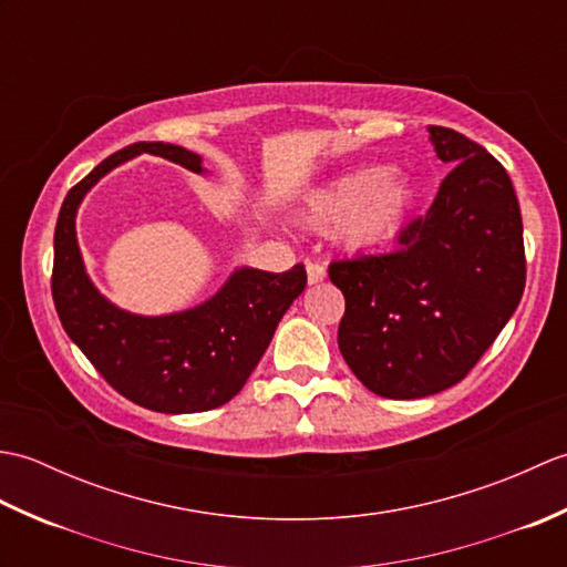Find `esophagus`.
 <instances>
[{
	"mask_svg": "<svg viewBox=\"0 0 567 567\" xmlns=\"http://www.w3.org/2000/svg\"><path fill=\"white\" fill-rule=\"evenodd\" d=\"M323 277H327V268H323L321 262L309 260L307 262V282L309 285H319V282H323Z\"/></svg>",
	"mask_w": 567,
	"mask_h": 567,
	"instance_id": "34e87169",
	"label": "esophagus"
}]
</instances>
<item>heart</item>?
Listing matches in <instances>:
<instances>
[{
  "label": "heart",
  "mask_w": 567,
  "mask_h": 567,
  "mask_svg": "<svg viewBox=\"0 0 567 567\" xmlns=\"http://www.w3.org/2000/svg\"><path fill=\"white\" fill-rule=\"evenodd\" d=\"M414 204V189L392 167L372 165L336 177L307 204L319 228H341L348 246L370 248L392 238Z\"/></svg>",
  "instance_id": "heart-1"
}]
</instances>
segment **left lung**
I'll list each match as a JSON object with an SVG mask.
<instances>
[{
  "label": "left lung",
  "instance_id": "1",
  "mask_svg": "<svg viewBox=\"0 0 567 567\" xmlns=\"http://www.w3.org/2000/svg\"><path fill=\"white\" fill-rule=\"evenodd\" d=\"M453 171L390 252L333 260L346 297L339 348L388 400L453 388L495 343L526 285L519 199L502 163L453 128L429 126Z\"/></svg>",
  "mask_w": 567,
  "mask_h": 567
}]
</instances>
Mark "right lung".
Instances as JSON below:
<instances>
[{
  "instance_id": "right-lung-1",
  "label": "right lung",
  "mask_w": 567,
  "mask_h": 567,
  "mask_svg": "<svg viewBox=\"0 0 567 567\" xmlns=\"http://www.w3.org/2000/svg\"><path fill=\"white\" fill-rule=\"evenodd\" d=\"M151 153L202 173V158L173 143H131L68 192L53 238L51 290L65 333L112 388L163 414L209 412L244 390L277 323L305 292L307 270H236L209 302L171 317H136L94 290L75 236V214L112 167Z\"/></svg>"
}]
</instances>
